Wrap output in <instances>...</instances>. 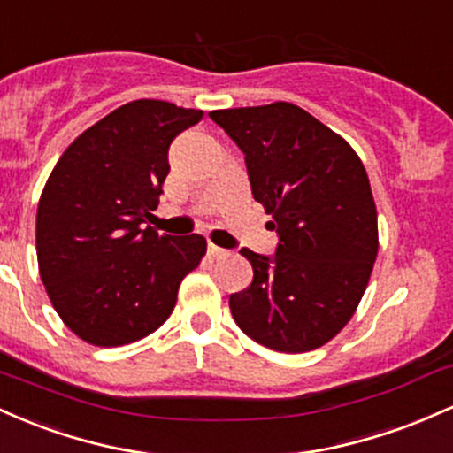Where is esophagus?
<instances>
[{
	"mask_svg": "<svg viewBox=\"0 0 453 453\" xmlns=\"http://www.w3.org/2000/svg\"><path fill=\"white\" fill-rule=\"evenodd\" d=\"M207 254H210V257H213V258H220V257H226V250L225 248H220V246H216V243H207Z\"/></svg>",
	"mask_w": 453,
	"mask_h": 453,
	"instance_id": "esophagus-1",
	"label": "esophagus"
}]
</instances>
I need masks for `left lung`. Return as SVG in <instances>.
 Returning a JSON list of instances; mask_svg holds the SVG:
<instances>
[{"label":"left lung","instance_id":"1","mask_svg":"<svg viewBox=\"0 0 453 453\" xmlns=\"http://www.w3.org/2000/svg\"><path fill=\"white\" fill-rule=\"evenodd\" d=\"M210 117L246 156L254 201L280 237L272 258L242 250L254 276L228 297L233 319L278 353L323 347L350 321L377 261L368 173L342 136L291 103Z\"/></svg>","mask_w":453,"mask_h":453}]
</instances>
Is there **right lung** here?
<instances>
[{
	"label": "right lung",
	"mask_w": 453,
	"mask_h": 453,
	"mask_svg": "<svg viewBox=\"0 0 453 453\" xmlns=\"http://www.w3.org/2000/svg\"><path fill=\"white\" fill-rule=\"evenodd\" d=\"M201 117L165 100H132L76 136L44 184L35 213L40 278L65 327L94 347L156 332L207 250L201 235L141 231L158 207L169 145Z\"/></svg>",
	"instance_id": "obj_1"
}]
</instances>
